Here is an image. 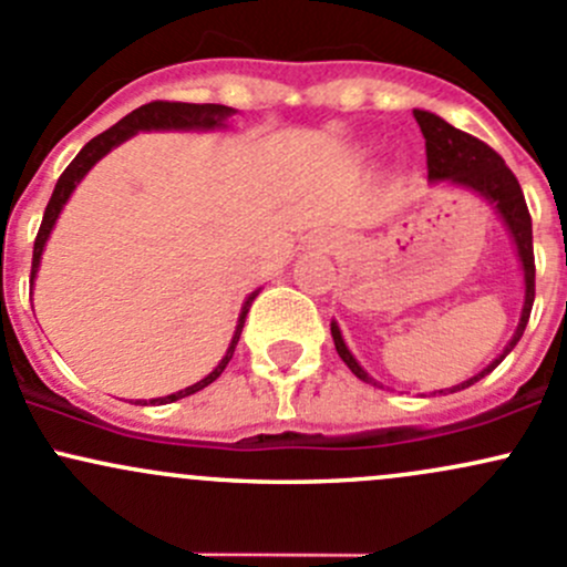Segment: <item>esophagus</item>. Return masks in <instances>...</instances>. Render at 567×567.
I'll use <instances>...</instances> for the list:
<instances>
[{
    "instance_id": "34e87169",
    "label": "esophagus",
    "mask_w": 567,
    "mask_h": 567,
    "mask_svg": "<svg viewBox=\"0 0 567 567\" xmlns=\"http://www.w3.org/2000/svg\"><path fill=\"white\" fill-rule=\"evenodd\" d=\"M321 248H332V243H330V237H321Z\"/></svg>"
}]
</instances>
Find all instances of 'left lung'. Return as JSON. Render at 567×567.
<instances>
[{"label": "left lung", "instance_id": "left-lung-1", "mask_svg": "<svg viewBox=\"0 0 567 567\" xmlns=\"http://www.w3.org/2000/svg\"><path fill=\"white\" fill-rule=\"evenodd\" d=\"M413 118H416L419 130H422L424 140H427V178L430 184H446L454 188H462V192L476 194L478 199H484L495 216L501 218L505 233H508L511 243H514L516 259H519L522 267V286H525V302H522L519 324H516L514 334L505 343V349L486 364L484 370H478L476 375H471L467 381L456 383L452 389H437L432 394H446V392H460V389L473 386V383L489 375L497 364L503 362L505 357L514 351V346L519 343L522 332H525L529 310H533L535 300V259H533V221H529V213L525 205V194H522L519 181L514 178L505 162L489 145H484L481 140L465 135V132L454 130L449 121H443L441 115L430 111H413ZM330 332L334 340V349H338L340 359L349 364L351 373L357 375L359 381L373 383V386L383 389L381 381H375L362 364L357 362V357L351 354L349 346H346L343 332H340L338 321H330Z\"/></svg>", "mask_w": 567, "mask_h": 567}]
</instances>
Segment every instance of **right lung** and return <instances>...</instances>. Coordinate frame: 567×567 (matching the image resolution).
Instances as JSON below:
<instances>
[{"mask_svg":"<svg viewBox=\"0 0 567 567\" xmlns=\"http://www.w3.org/2000/svg\"><path fill=\"white\" fill-rule=\"evenodd\" d=\"M235 113H237L235 107L210 105V102H205V105H194V102H148V105L137 107V111L124 115V118H121L118 124H113L107 132H102V135L89 140V143L81 148V154H78L75 159L70 162V167L64 169L62 178L56 181V188H53V194H51V203H48L45 216H42L38 240H34V254H32V286H34V278H38V272H40L42 251H45L48 240H51V233H53V227H56L59 216H62L64 205L70 203L72 192L81 186V181L86 178V175L91 173V167H94L96 162L105 159V156L111 154L113 148H118L121 143H126L130 137H135L137 132H213V130H227V121L233 118ZM259 291H261V286H259V289H254L251 295L243 300L240 316H237V324H235V334H233V340H229V346H227V354L221 357V362H218L216 368H213L210 373L205 375V379H199L197 383H192V386H186V389H178V392H173V394H164V398L137 400V403L140 405H148V403L151 405H167V403H175V400H184V398H188V394L199 392V389H205L208 383L216 381L218 375L224 373V368L229 364V359H233V354H235V346H237V340H240L243 324H246L248 308H251V302L257 300Z\"/></svg>","mask_w":567,"mask_h":567,"instance_id":"add662e5","label":"right lung"}]
</instances>
